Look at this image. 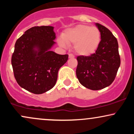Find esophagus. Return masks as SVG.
<instances>
[{"label": "esophagus", "instance_id": "1", "mask_svg": "<svg viewBox=\"0 0 134 134\" xmlns=\"http://www.w3.org/2000/svg\"><path fill=\"white\" fill-rule=\"evenodd\" d=\"M69 57L70 58H74V55L70 53V54L69 55Z\"/></svg>", "mask_w": 134, "mask_h": 134}]
</instances>
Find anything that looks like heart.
I'll use <instances>...</instances> for the list:
<instances>
[{
  "instance_id": "heart-1",
  "label": "heart",
  "mask_w": 134,
  "mask_h": 134,
  "mask_svg": "<svg viewBox=\"0 0 134 134\" xmlns=\"http://www.w3.org/2000/svg\"><path fill=\"white\" fill-rule=\"evenodd\" d=\"M101 32L98 27L79 24L67 29L58 40V44L65 48L67 44H74L77 55L87 57L94 53L101 43Z\"/></svg>"
}]
</instances>
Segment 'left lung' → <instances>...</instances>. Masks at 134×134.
I'll return each mask as SVG.
<instances>
[{"label": "left lung", "mask_w": 134, "mask_h": 134, "mask_svg": "<svg viewBox=\"0 0 134 134\" xmlns=\"http://www.w3.org/2000/svg\"><path fill=\"white\" fill-rule=\"evenodd\" d=\"M101 32V43L90 56H78L76 76L79 82L86 88L99 90L109 86L116 77L120 65L116 38L108 29L96 23Z\"/></svg>", "instance_id": "1"}]
</instances>
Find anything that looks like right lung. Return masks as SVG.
<instances>
[{
  "label": "right lung",
  "mask_w": 134,
  "mask_h": 134,
  "mask_svg": "<svg viewBox=\"0 0 134 134\" xmlns=\"http://www.w3.org/2000/svg\"><path fill=\"white\" fill-rule=\"evenodd\" d=\"M53 26H35L24 32L15 43L11 63L18 84L31 93L40 94L55 85L59 69L68 55L51 51L56 38Z\"/></svg>",
  "instance_id": "right-lung-1"
}]
</instances>
